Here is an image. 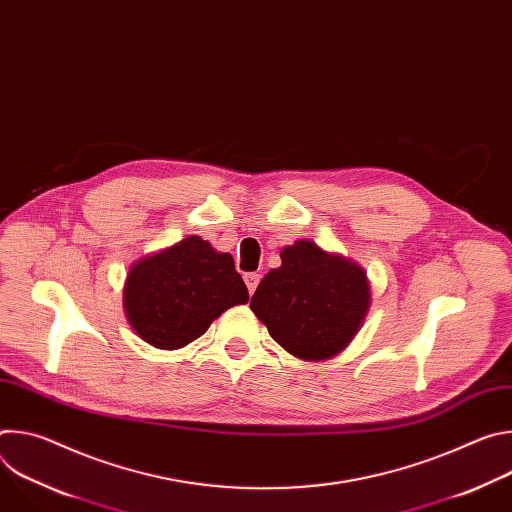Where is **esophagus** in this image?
Returning <instances> with one entry per match:
<instances>
[{
	"label": "esophagus",
	"mask_w": 512,
	"mask_h": 512,
	"mask_svg": "<svg viewBox=\"0 0 512 512\" xmlns=\"http://www.w3.org/2000/svg\"><path fill=\"white\" fill-rule=\"evenodd\" d=\"M259 279H261L259 273H245V283H247V289H249L251 296L255 294V289L259 285Z\"/></svg>",
	"instance_id": "obj_1"
}]
</instances>
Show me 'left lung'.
Listing matches in <instances>:
<instances>
[{"mask_svg": "<svg viewBox=\"0 0 512 512\" xmlns=\"http://www.w3.org/2000/svg\"><path fill=\"white\" fill-rule=\"evenodd\" d=\"M371 306L364 271L310 241L281 251V267L257 285L251 310L271 338L304 360H322L346 348Z\"/></svg>", "mask_w": 512, "mask_h": 512, "instance_id": "1", "label": "left lung"}]
</instances>
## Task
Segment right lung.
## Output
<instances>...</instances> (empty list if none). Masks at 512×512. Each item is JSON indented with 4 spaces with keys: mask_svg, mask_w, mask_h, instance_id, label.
Returning a JSON list of instances; mask_svg holds the SVG:
<instances>
[{
    "mask_svg": "<svg viewBox=\"0 0 512 512\" xmlns=\"http://www.w3.org/2000/svg\"><path fill=\"white\" fill-rule=\"evenodd\" d=\"M123 296L137 336L164 350L190 344L225 310L249 302L233 257L216 253L200 237L137 261Z\"/></svg>",
    "mask_w": 512,
    "mask_h": 512,
    "instance_id": "add662e5",
    "label": "right lung"
}]
</instances>
